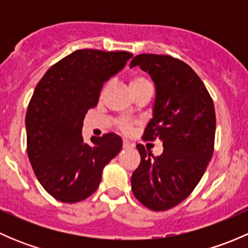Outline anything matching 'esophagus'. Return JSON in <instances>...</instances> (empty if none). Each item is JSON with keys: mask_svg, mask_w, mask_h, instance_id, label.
<instances>
[{"mask_svg": "<svg viewBox=\"0 0 248 248\" xmlns=\"http://www.w3.org/2000/svg\"><path fill=\"white\" fill-rule=\"evenodd\" d=\"M134 144L133 142L128 141L127 139H124V149H133Z\"/></svg>", "mask_w": 248, "mask_h": 248, "instance_id": "esophagus-1", "label": "esophagus"}]
</instances>
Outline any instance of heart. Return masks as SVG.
I'll return each mask as SVG.
<instances>
[{"label": "heart", "instance_id": "b5f03b06", "mask_svg": "<svg viewBox=\"0 0 248 248\" xmlns=\"http://www.w3.org/2000/svg\"><path fill=\"white\" fill-rule=\"evenodd\" d=\"M149 84H151V82L149 81L147 78H145L144 76H136L131 80V82H129V87H131V90H133V89H137V87L144 86V85H149ZM119 126L122 131L128 132L131 131L133 124H132V121H129V120H121Z\"/></svg>", "mask_w": 248, "mask_h": 248}]
</instances>
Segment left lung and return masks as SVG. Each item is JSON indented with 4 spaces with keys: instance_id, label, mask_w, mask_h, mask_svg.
I'll return each mask as SVG.
<instances>
[{
    "instance_id": "obj_1",
    "label": "left lung",
    "mask_w": 248,
    "mask_h": 248,
    "mask_svg": "<svg viewBox=\"0 0 248 248\" xmlns=\"http://www.w3.org/2000/svg\"><path fill=\"white\" fill-rule=\"evenodd\" d=\"M136 66L156 87L152 119L142 138H158L164 149L155 157L137 145L141 161L132 175V192L147 209L166 211L184 202L206 170L216 132L214 102L201 78L180 60L141 54L131 61L129 67Z\"/></svg>"
}]
</instances>
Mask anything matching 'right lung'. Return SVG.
Instances as JSON below:
<instances>
[{"mask_svg": "<svg viewBox=\"0 0 248 248\" xmlns=\"http://www.w3.org/2000/svg\"><path fill=\"white\" fill-rule=\"evenodd\" d=\"M133 55L127 51L77 50L50 67L37 84L27 108V155L37 179L50 196L78 202L99 186L104 167L121 151L117 134L82 138L87 110L98 103L103 84Z\"/></svg>", "mask_w": 248, "mask_h": 248, "instance_id": "obj_1", "label": "right lung"}]
</instances>
